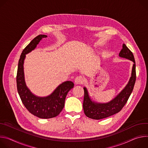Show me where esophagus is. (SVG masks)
Wrapping results in <instances>:
<instances>
[{
    "label": "esophagus",
    "mask_w": 148,
    "mask_h": 148,
    "mask_svg": "<svg viewBox=\"0 0 148 148\" xmlns=\"http://www.w3.org/2000/svg\"><path fill=\"white\" fill-rule=\"evenodd\" d=\"M84 82V79L79 76H77L75 79V84L76 85H81V84H83Z\"/></svg>",
    "instance_id": "1"
}]
</instances>
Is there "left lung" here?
I'll return each instance as SVG.
<instances>
[{
	"instance_id": "8db88e82",
	"label": "left lung",
	"mask_w": 148,
	"mask_h": 148,
	"mask_svg": "<svg viewBox=\"0 0 148 148\" xmlns=\"http://www.w3.org/2000/svg\"><path fill=\"white\" fill-rule=\"evenodd\" d=\"M121 58L132 61L133 64L131 77L125 88L111 101L108 103H97L90 98L87 89L85 87L83 108L85 115L91 119L99 120L110 116L120 112L126 103L130 95L132 92L136 82V64L134 56L125 44L119 54Z\"/></svg>"
}]
</instances>
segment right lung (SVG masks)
Listing matches in <instances>:
<instances>
[{"instance_id": "obj_1", "label": "right lung", "mask_w": 148, "mask_h": 148, "mask_svg": "<svg viewBox=\"0 0 148 148\" xmlns=\"http://www.w3.org/2000/svg\"><path fill=\"white\" fill-rule=\"evenodd\" d=\"M46 37L45 35H38L23 49L19 60L16 76L17 89L23 104L30 113L42 119H49L58 115L64 108L66 96L74 86L72 82L66 81L46 97H39L34 95L26 86L23 71L26 55L34 50L42 39Z\"/></svg>"}]
</instances>
